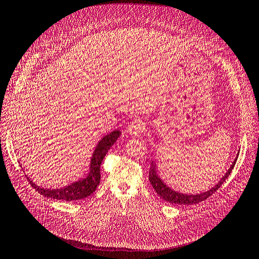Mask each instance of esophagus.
Segmentation results:
<instances>
[{"label": "esophagus", "instance_id": "1", "mask_svg": "<svg viewBox=\"0 0 259 259\" xmlns=\"http://www.w3.org/2000/svg\"><path fill=\"white\" fill-rule=\"evenodd\" d=\"M144 125L140 119H132L128 126V133L131 137H138L140 133L143 132Z\"/></svg>", "mask_w": 259, "mask_h": 259}]
</instances>
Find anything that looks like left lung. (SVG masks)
I'll list each match as a JSON object with an SVG mask.
<instances>
[{
  "label": "left lung",
  "mask_w": 259,
  "mask_h": 259,
  "mask_svg": "<svg viewBox=\"0 0 259 259\" xmlns=\"http://www.w3.org/2000/svg\"><path fill=\"white\" fill-rule=\"evenodd\" d=\"M238 153H237V155H236L235 160L233 161V163L230 166L228 171L224 174V176L219 180V182L213 185L211 188H209L207 192H203V193L196 194V195H194V194L193 195L192 194H183V193L176 192V190H174L172 188H170L169 186L166 185L163 180L160 178L159 174H157L155 160L151 162V168L149 170V181H150V184L152 185V187L154 188V190L156 192V194L159 195L162 199H164L166 202H169V203H171V204H180V205L196 204V203H199V202H201V201L207 199L209 196H211L223 184V182L226 181L227 178L230 176L231 171L233 170V168L236 164V161H237Z\"/></svg>",
  "instance_id": "obj_1"
}]
</instances>
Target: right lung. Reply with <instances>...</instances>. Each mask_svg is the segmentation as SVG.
Returning a JSON list of instances; mask_svg holds the SVG:
<instances>
[{
    "instance_id": "1",
    "label": "right lung",
    "mask_w": 259,
    "mask_h": 259,
    "mask_svg": "<svg viewBox=\"0 0 259 259\" xmlns=\"http://www.w3.org/2000/svg\"><path fill=\"white\" fill-rule=\"evenodd\" d=\"M120 130H114L107 136H105L102 140L98 142L96 147L91 156V163H90L89 172L85 178H82L78 181L71 183L61 188H44L38 186L35 182L27 177V180L33 188L38 190V193L44 197L56 200H63V201H75L84 199L89 196H91L97 188L100 183V164H102L104 157L106 156L109 149L112 147V145L117 141L120 137Z\"/></svg>"
}]
</instances>
